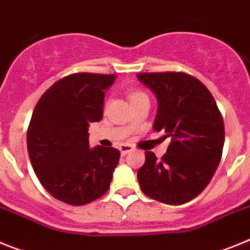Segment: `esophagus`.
<instances>
[{"label": "esophagus", "mask_w": 250, "mask_h": 250, "mask_svg": "<svg viewBox=\"0 0 250 250\" xmlns=\"http://www.w3.org/2000/svg\"><path fill=\"white\" fill-rule=\"evenodd\" d=\"M119 149H120L121 155H126L127 152L131 151V150L134 149V147H132L131 145H129V144H121L120 146H119Z\"/></svg>", "instance_id": "34e87169"}]
</instances>
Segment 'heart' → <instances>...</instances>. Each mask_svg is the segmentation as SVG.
I'll return each instance as SVG.
<instances>
[{"label":"heart","instance_id":"1","mask_svg":"<svg viewBox=\"0 0 250 250\" xmlns=\"http://www.w3.org/2000/svg\"><path fill=\"white\" fill-rule=\"evenodd\" d=\"M143 95H145L144 92H140V91H130V94H129L130 100H134V99H136V98H140V96H143Z\"/></svg>","mask_w":250,"mask_h":250}]
</instances>
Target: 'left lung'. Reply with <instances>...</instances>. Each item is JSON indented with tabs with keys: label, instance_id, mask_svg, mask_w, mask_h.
Listing matches in <instances>:
<instances>
[{
	"label": "left lung",
	"instance_id": "left-lung-1",
	"mask_svg": "<svg viewBox=\"0 0 250 250\" xmlns=\"http://www.w3.org/2000/svg\"><path fill=\"white\" fill-rule=\"evenodd\" d=\"M138 79L159 103L154 130L171 139L158 159L145 151L138 180L145 195L170 205L190 202L210 183L223 154L225 131L213 95L185 72H141Z\"/></svg>",
	"mask_w": 250,
	"mask_h": 250
}]
</instances>
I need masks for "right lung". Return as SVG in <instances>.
<instances>
[{"mask_svg": "<svg viewBox=\"0 0 250 250\" xmlns=\"http://www.w3.org/2000/svg\"><path fill=\"white\" fill-rule=\"evenodd\" d=\"M115 75L77 72L51 85L37 101L27 129L35 173L60 202L83 205L109 190L120 151L90 149V123L103 119L106 90Z\"/></svg>", "mask_w": 250, "mask_h": 250, "instance_id": "1", "label": "right lung"}]
</instances>
